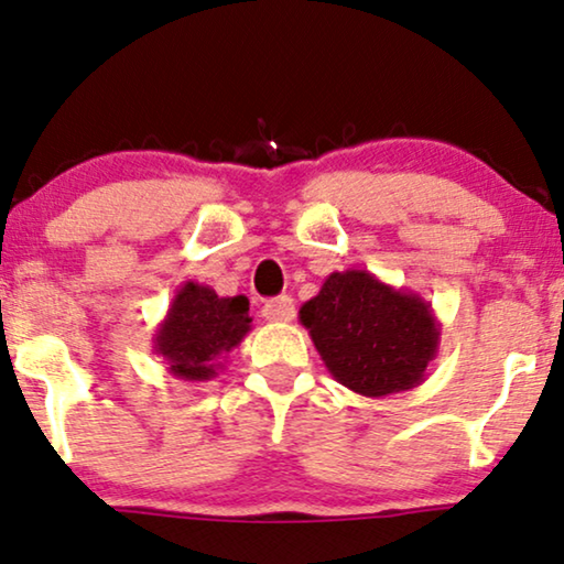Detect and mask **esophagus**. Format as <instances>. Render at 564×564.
<instances>
[{
    "label": "esophagus",
    "mask_w": 564,
    "mask_h": 564,
    "mask_svg": "<svg viewBox=\"0 0 564 564\" xmlns=\"http://www.w3.org/2000/svg\"><path fill=\"white\" fill-rule=\"evenodd\" d=\"M294 314H296V306L291 296H278L262 304V317L268 322H291L294 319Z\"/></svg>",
    "instance_id": "esophagus-1"
}]
</instances>
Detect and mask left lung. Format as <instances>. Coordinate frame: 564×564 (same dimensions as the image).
<instances>
[{
	"label": "left lung",
	"instance_id": "left-lung-1",
	"mask_svg": "<svg viewBox=\"0 0 564 564\" xmlns=\"http://www.w3.org/2000/svg\"><path fill=\"white\" fill-rule=\"evenodd\" d=\"M299 322L335 381L364 397L415 389L441 343L433 306L369 270L329 273Z\"/></svg>",
	"mask_w": 564,
	"mask_h": 564
}]
</instances>
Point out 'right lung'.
I'll return each mask as SVG.
<instances>
[{"label": "right lung", "instance_id": "obj_1", "mask_svg": "<svg viewBox=\"0 0 564 564\" xmlns=\"http://www.w3.org/2000/svg\"><path fill=\"white\" fill-rule=\"evenodd\" d=\"M250 329L247 296H219L212 286L185 281L156 325L152 348L167 366V373L198 384L216 377L221 358H227Z\"/></svg>", "mask_w": 564, "mask_h": 564}]
</instances>
